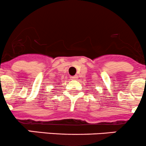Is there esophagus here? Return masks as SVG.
<instances>
[{
    "label": "esophagus",
    "instance_id": "1",
    "mask_svg": "<svg viewBox=\"0 0 146 146\" xmlns=\"http://www.w3.org/2000/svg\"><path fill=\"white\" fill-rule=\"evenodd\" d=\"M71 79H78V76H77V75H75V76H71Z\"/></svg>",
    "mask_w": 146,
    "mask_h": 146
}]
</instances>
